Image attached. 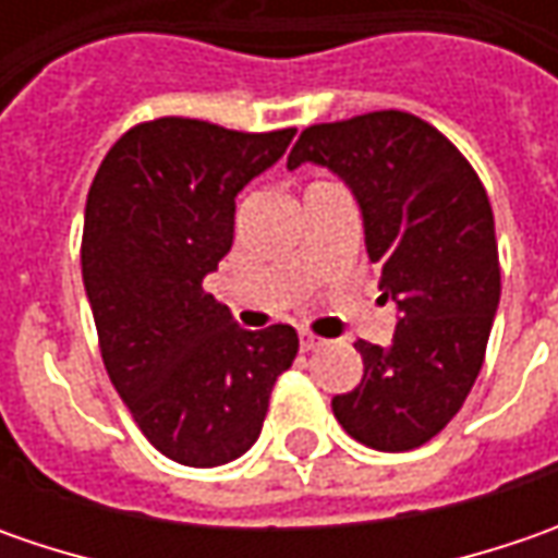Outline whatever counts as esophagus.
<instances>
[{
  "instance_id": "34e87169",
  "label": "esophagus",
  "mask_w": 558,
  "mask_h": 558,
  "mask_svg": "<svg viewBox=\"0 0 558 558\" xmlns=\"http://www.w3.org/2000/svg\"><path fill=\"white\" fill-rule=\"evenodd\" d=\"M323 344V338H316L313 332H301V351H316Z\"/></svg>"
}]
</instances>
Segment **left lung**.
I'll use <instances>...</instances> for the list:
<instances>
[{
  "instance_id": "left-lung-1",
  "label": "left lung",
  "mask_w": 558,
  "mask_h": 558,
  "mask_svg": "<svg viewBox=\"0 0 558 558\" xmlns=\"http://www.w3.org/2000/svg\"><path fill=\"white\" fill-rule=\"evenodd\" d=\"M304 161L351 185L381 298L400 313L388 348L354 341L363 378L332 397L335 418L373 450L422 447L472 391L500 304L487 192L460 148L407 111L313 123L294 142L289 170Z\"/></svg>"
}]
</instances>
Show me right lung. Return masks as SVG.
I'll use <instances>...</instances> for the list:
<instances>
[{"mask_svg":"<svg viewBox=\"0 0 558 558\" xmlns=\"http://www.w3.org/2000/svg\"><path fill=\"white\" fill-rule=\"evenodd\" d=\"M294 126L239 133L192 118L126 130L86 198L83 286L111 385L167 460L210 469L260 435L298 332H247L204 276L232 247L235 195L279 161Z\"/></svg>","mask_w":558,"mask_h":558,"instance_id":"obj_1","label":"right lung"}]
</instances>
